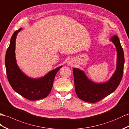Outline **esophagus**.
<instances>
[{"label":"esophagus","mask_w":129,"mask_h":129,"mask_svg":"<svg viewBox=\"0 0 129 129\" xmlns=\"http://www.w3.org/2000/svg\"><path fill=\"white\" fill-rule=\"evenodd\" d=\"M69 64H70V65H73V63H72V61H69Z\"/></svg>","instance_id":"esophagus-1"}]
</instances>
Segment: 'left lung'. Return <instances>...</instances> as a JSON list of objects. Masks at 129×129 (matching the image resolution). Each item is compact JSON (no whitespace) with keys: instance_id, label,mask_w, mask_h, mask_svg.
Returning <instances> with one entry per match:
<instances>
[{"instance_id":"8db88e82","label":"left lung","mask_w":129,"mask_h":129,"mask_svg":"<svg viewBox=\"0 0 129 129\" xmlns=\"http://www.w3.org/2000/svg\"><path fill=\"white\" fill-rule=\"evenodd\" d=\"M111 41L116 47L117 61L116 70L107 82L96 83L90 81L84 72L79 69H73L75 88L77 96L84 101L94 103L113 93L119 85L123 75L124 55L123 48L117 35H114Z\"/></svg>"}]
</instances>
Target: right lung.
<instances>
[{
	"mask_svg": "<svg viewBox=\"0 0 129 129\" xmlns=\"http://www.w3.org/2000/svg\"><path fill=\"white\" fill-rule=\"evenodd\" d=\"M22 28L14 32L5 55V68L8 81L11 87L21 96L30 100L44 99L50 93L54 77L62 66L49 72L40 78H31L19 69L15 57L16 39Z\"/></svg>",
	"mask_w": 129,
	"mask_h": 129,
	"instance_id": "1",
	"label": "right lung"
}]
</instances>
